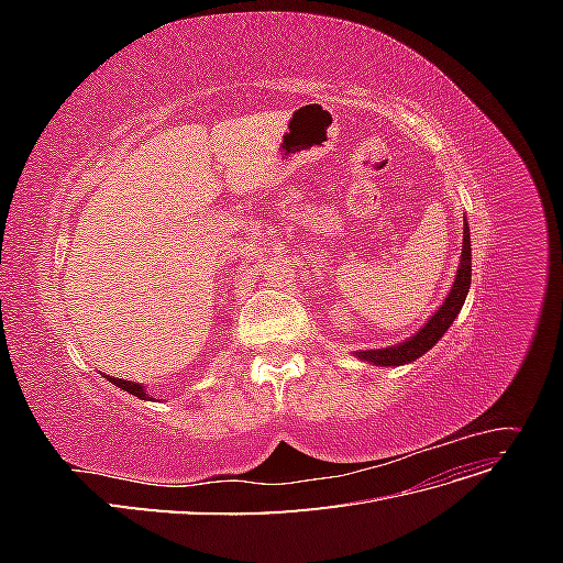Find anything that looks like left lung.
<instances>
[{"mask_svg":"<svg viewBox=\"0 0 563 563\" xmlns=\"http://www.w3.org/2000/svg\"><path fill=\"white\" fill-rule=\"evenodd\" d=\"M472 284V244H470V228L465 220V230H463V253H460V265L455 272V279L451 291L446 296V300L439 305L437 312L428 319L424 327L411 335L406 338L404 343L397 345H387V347H378V350H356L352 352L354 356H360L362 362L376 364V366H404L416 362L418 356H422L428 350H432L441 335L449 331L451 323L455 321V317L460 314L470 291Z\"/></svg>","mask_w":563,"mask_h":563,"instance_id":"1","label":"left lung"}]
</instances>
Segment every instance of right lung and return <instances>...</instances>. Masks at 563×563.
<instances>
[{"mask_svg": "<svg viewBox=\"0 0 563 563\" xmlns=\"http://www.w3.org/2000/svg\"><path fill=\"white\" fill-rule=\"evenodd\" d=\"M106 376V373H103ZM112 385H117V387H122L124 391H129V395H133V397H139V399H145V401H150L152 397L147 395V389L141 385V383H131V380H122V378H114V376H106Z\"/></svg>", "mask_w": 563, "mask_h": 563, "instance_id": "obj_1", "label": "right lung"}]
</instances>
